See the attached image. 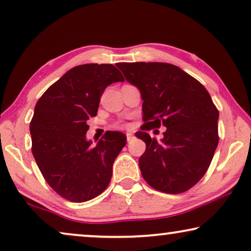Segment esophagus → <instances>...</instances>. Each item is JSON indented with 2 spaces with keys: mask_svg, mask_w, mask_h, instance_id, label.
Here are the masks:
<instances>
[{
  "mask_svg": "<svg viewBox=\"0 0 251 251\" xmlns=\"http://www.w3.org/2000/svg\"><path fill=\"white\" fill-rule=\"evenodd\" d=\"M126 137H127V141H128V142H129L130 140L134 139V136H133L132 133H127V134H126Z\"/></svg>",
  "mask_w": 251,
  "mask_h": 251,
  "instance_id": "obj_1",
  "label": "esophagus"
}]
</instances>
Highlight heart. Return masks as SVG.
Returning a JSON list of instances; mask_svg holds the SVG:
<instances>
[{
    "mask_svg": "<svg viewBox=\"0 0 251 251\" xmlns=\"http://www.w3.org/2000/svg\"><path fill=\"white\" fill-rule=\"evenodd\" d=\"M126 127H128V126H126Z\"/></svg>",
    "mask_w": 251,
    "mask_h": 251,
    "instance_id": "b5f03b06",
    "label": "heart"
}]
</instances>
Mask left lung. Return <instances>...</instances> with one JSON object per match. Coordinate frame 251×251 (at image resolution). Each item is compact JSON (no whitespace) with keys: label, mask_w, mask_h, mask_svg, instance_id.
<instances>
[{"label":"left lung","mask_w":251,"mask_h":251,"mask_svg":"<svg viewBox=\"0 0 251 251\" xmlns=\"http://www.w3.org/2000/svg\"><path fill=\"white\" fill-rule=\"evenodd\" d=\"M127 82L141 92L144 126L166 127L161 141L146 132L139 159L148 184L164 193L188 191L202 178L218 144V110L202 84L165 62L118 63Z\"/></svg>","instance_id":"obj_1"}]
</instances>
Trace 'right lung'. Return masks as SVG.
Listing matches in <instances>:
<instances>
[{"label": "right lung", "mask_w": 251, "mask_h": 251, "mask_svg": "<svg viewBox=\"0 0 251 251\" xmlns=\"http://www.w3.org/2000/svg\"><path fill=\"white\" fill-rule=\"evenodd\" d=\"M124 77L110 63H86L68 70L35 105L29 129L31 152L58 195L84 202L101 195L112 165L126 144L124 133L108 130L97 146L86 140L87 121L97 116L105 87Z\"/></svg>", "instance_id": "add662e5"}]
</instances>
